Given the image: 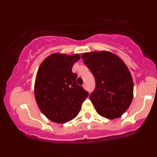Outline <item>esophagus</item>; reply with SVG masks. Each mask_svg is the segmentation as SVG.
Instances as JSON below:
<instances>
[{
  "label": "esophagus",
  "mask_w": 157,
  "mask_h": 157,
  "mask_svg": "<svg viewBox=\"0 0 157 157\" xmlns=\"http://www.w3.org/2000/svg\"><path fill=\"white\" fill-rule=\"evenodd\" d=\"M82 87H83L85 89H87V86H86V84H83V85H82Z\"/></svg>",
  "instance_id": "obj_1"
}]
</instances>
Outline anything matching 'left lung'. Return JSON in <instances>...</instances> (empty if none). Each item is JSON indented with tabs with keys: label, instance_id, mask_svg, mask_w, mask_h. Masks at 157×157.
Returning <instances> with one entry per match:
<instances>
[{
	"label": "left lung",
	"instance_id": "obj_1",
	"mask_svg": "<svg viewBox=\"0 0 157 157\" xmlns=\"http://www.w3.org/2000/svg\"><path fill=\"white\" fill-rule=\"evenodd\" d=\"M82 58L95 79L90 100L97 112L110 120L121 117L133 100L134 83L126 65L110 52L83 53Z\"/></svg>",
	"mask_w": 157,
	"mask_h": 157
}]
</instances>
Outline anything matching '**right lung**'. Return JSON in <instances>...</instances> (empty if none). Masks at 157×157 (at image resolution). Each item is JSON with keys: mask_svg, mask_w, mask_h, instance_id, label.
Wrapping results in <instances>:
<instances>
[{"mask_svg": "<svg viewBox=\"0 0 157 157\" xmlns=\"http://www.w3.org/2000/svg\"><path fill=\"white\" fill-rule=\"evenodd\" d=\"M80 58L79 55L52 54L38 68L35 100L41 112L52 122L66 123L76 117L89 96V92L76 83L77 75L71 71Z\"/></svg>", "mask_w": 157, "mask_h": 157, "instance_id": "right-lung-1", "label": "right lung"}]
</instances>
